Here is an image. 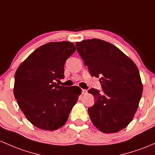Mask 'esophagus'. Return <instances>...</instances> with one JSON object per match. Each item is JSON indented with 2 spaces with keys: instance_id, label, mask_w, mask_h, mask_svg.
I'll return each mask as SVG.
<instances>
[{
  "instance_id": "1",
  "label": "esophagus",
  "mask_w": 155,
  "mask_h": 155,
  "mask_svg": "<svg viewBox=\"0 0 155 155\" xmlns=\"http://www.w3.org/2000/svg\"><path fill=\"white\" fill-rule=\"evenodd\" d=\"M87 90L86 89H82V94H87Z\"/></svg>"
}]
</instances>
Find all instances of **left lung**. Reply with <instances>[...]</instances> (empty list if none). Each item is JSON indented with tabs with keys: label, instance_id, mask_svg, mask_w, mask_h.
Wrapping results in <instances>:
<instances>
[{
	"label": "left lung",
	"instance_id": "left-lung-1",
	"mask_svg": "<svg viewBox=\"0 0 155 155\" xmlns=\"http://www.w3.org/2000/svg\"><path fill=\"white\" fill-rule=\"evenodd\" d=\"M77 50L92 76L100 77L103 92L91 88L94 105L88 109L95 127L117 133L133 120L143 93L137 66L115 45L98 39L76 42Z\"/></svg>",
	"mask_w": 155,
	"mask_h": 155
}]
</instances>
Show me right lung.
<instances>
[{
    "label": "right lung",
    "mask_w": 155,
    "mask_h": 155,
    "mask_svg": "<svg viewBox=\"0 0 155 155\" xmlns=\"http://www.w3.org/2000/svg\"><path fill=\"white\" fill-rule=\"evenodd\" d=\"M76 48L70 41H55L34 50L17 68L14 95L26 119L44 130L61 127L78 102V86H59L64 64Z\"/></svg>",
    "instance_id": "obj_1"
}]
</instances>
